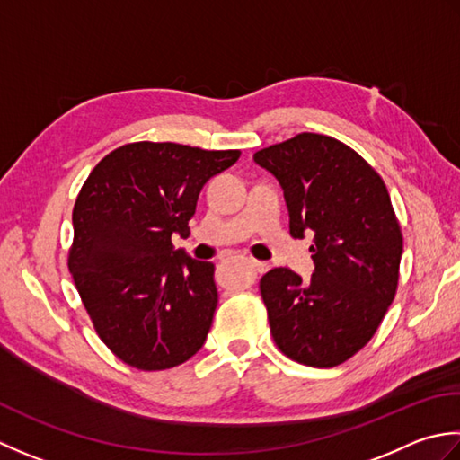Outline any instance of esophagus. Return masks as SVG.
<instances>
[{"label": "esophagus", "mask_w": 460, "mask_h": 460, "mask_svg": "<svg viewBox=\"0 0 460 460\" xmlns=\"http://www.w3.org/2000/svg\"><path fill=\"white\" fill-rule=\"evenodd\" d=\"M250 264L258 271V274H264V271H268V268H270L266 261H260V260H250Z\"/></svg>", "instance_id": "obj_1"}]
</instances>
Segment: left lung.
<instances>
[{
    "mask_svg": "<svg viewBox=\"0 0 460 460\" xmlns=\"http://www.w3.org/2000/svg\"><path fill=\"white\" fill-rule=\"evenodd\" d=\"M254 161L284 189L289 234L314 232L309 282L289 268L260 279L278 349L309 367H335L369 343L397 294L402 234L387 186L351 146L299 133Z\"/></svg>",
    "mask_w": 460,
    "mask_h": 460,
    "instance_id": "obj_1",
    "label": "left lung"
}]
</instances>
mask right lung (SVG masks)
I'll return each instance as SVG.
<instances>
[{"instance_id":"obj_1","label":"right lung","mask_w":460,"mask_h":460,"mask_svg":"<svg viewBox=\"0 0 460 460\" xmlns=\"http://www.w3.org/2000/svg\"><path fill=\"white\" fill-rule=\"evenodd\" d=\"M238 158L140 140L101 158L81 186L67 266L101 341L130 367L171 369L204 345L214 266L172 250V234H189L202 186Z\"/></svg>"}]
</instances>
